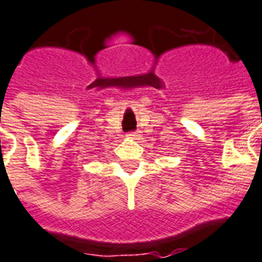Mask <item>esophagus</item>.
I'll list each match as a JSON object with an SVG mask.
<instances>
[{
  "label": "esophagus",
  "mask_w": 262,
  "mask_h": 262,
  "mask_svg": "<svg viewBox=\"0 0 262 262\" xmlns=\"http://www.w3.org/2000/svg\"><path fill=\"white\" fill-rule=\"evenodd\" d=\"M126 136L129 137V139H132V140H137V139L140 137V133H139V132H130V133H127Z\"/></svg>",
  "instance_id": "34e87169"
}]
</instances>
